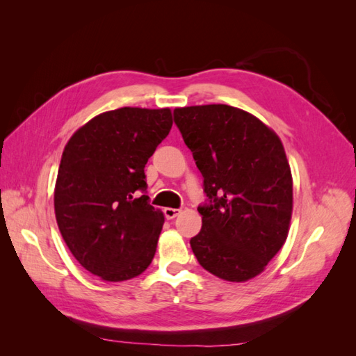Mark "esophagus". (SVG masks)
<instances>
[{
	"label": "esophagus",
	"mask_w": 356,
	"mask_h": 356,
	"mask_svg": "<svg viewBox=\"0 0 356 356\" xmlns=\"http://www.w3.org/2000/svg\"><path fill=\"white\" fill-rule=\"evenodd\" d=\"M165 217L168 218V220H174L175 217H178L179 215V212H181V209H175V208H165Z\"/></svg>",
	"instance_id": "1"
}]
</instances>
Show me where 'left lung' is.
<instances>
[{"instance_id": "1", "label": "left lung", "mask_w": 356, "mask_h": 356, "mask_svg": "<svg viewBox=\"0 0 356 356\" xmlns=\"http://www.w3.org/2000/svg\"><path fill=\"white\" fill-rule=\"evenodd\" d=\"M174 122L203 177L208 202L190 245L224 281L260 275L286 241L293 177L279 136L252 114L224 104L174 110Z\"/></svg>"}]
</instances>
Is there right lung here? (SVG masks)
I'll return each mask as SVG.
<instances>
[{"instance_id": "1", "label": "right lung", "mask_w": 356, "mask_h": 356, "mask_svg": "<svg viewBox=\"0 0 356 356\" xmlns=\"http://www.w3.org/2000/svg\"><path fill=\"white\" fill-rule=\"evenodd\" d=\"M170 127L169 108L123 106L93 117L63 149L56 221L75 260L102 281L141 275L156 254L165 217L148 203L144 168Z\"/></svg>"}]
</instances>
